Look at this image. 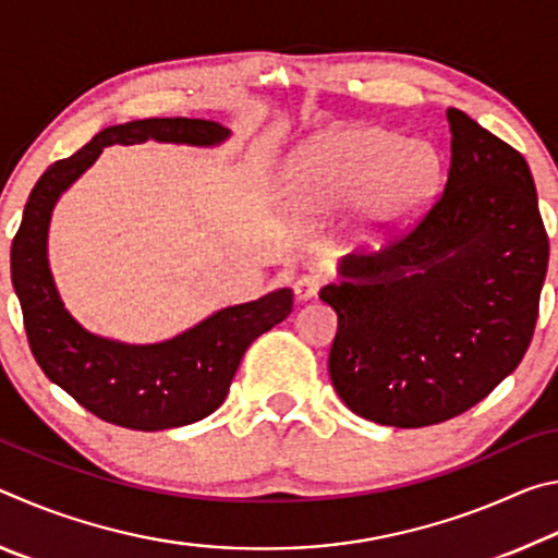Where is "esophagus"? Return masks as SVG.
<instances>
[{
    "instance_id": "34e87169",
    "label": "esophagus",
    "mask_w": 558,
    "mask_h": 558,
    "mask_svg": "<svg viewBox=\"0 0 558 558\" xmlns=\"http://www.w3.org/2000/svg\"><path fill=\"white\" fill-rule=\"evenodd\" d=\"M319 286H323V278H319L317 272H310V276H300L292 288H295V298L300 302H307L317 295Z\"/></svg>"
}]
</instances>
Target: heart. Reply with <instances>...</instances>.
Returning a JSON list of instances; mask_svg holds the SVG:
<instances>
[{"label": "heart", "instance_id": "obj_1", "mask_svg": "<svg viewBox=\"0 0 558 558\" xmlns=\"http://www.w3.org/2000/svg\"><path fill=\"white\" fill-rule=\"evenodd\" d=\"M438 157L396 132L347 125L323 132L292 155L280 174L282 196L307 221L327 219L354 202V235L384 243L428 204Z\"/></svg>", "mask_w": 558, "mask_h": 558}]
</instances>
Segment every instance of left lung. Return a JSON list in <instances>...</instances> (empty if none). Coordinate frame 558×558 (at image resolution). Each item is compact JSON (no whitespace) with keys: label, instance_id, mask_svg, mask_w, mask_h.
I'll use <instances>...</instances> for the list:
<instances>
[{"label":"left lung","instance_id":"8db88e82","mask_svg":"<svg viewBox=\"0 0 558 558\" xmlns=\"http://www.w3.org/2000/svg\"><path fill=\"white\" fill-rule=\"evenodd\" d=\"M450 169L433 209L374 256L339 260L329 376L349 411L423 428L468 411L532 342L549 239L526 159L448 108Z\"/></svg>","mask_w":558,"mask_h":558}]
</instances>
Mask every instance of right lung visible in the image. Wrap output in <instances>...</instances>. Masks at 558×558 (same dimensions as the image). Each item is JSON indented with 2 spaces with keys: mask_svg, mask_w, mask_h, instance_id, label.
<instances>
[{
  "mask_svg": "<svg viewBox=\"0 0 558 558\" xmlns=\"http://www.w3.org/2000/svg\"><path fill=\"white\" fill-rule=\"evenodd\" d=\"M231 130L214 120L147 118L100 130L69 159L53 162L32 189L12 243V286L26 337L49 379L98 418L132 430L189 426L223 403L251 342L290 315L292 290L216 310L202 323L155 344H128L93 335L69 310L49 266L56 202L110 145L147 140L216 147Z\"/></svg>",
  "mask_w": 558,
  "mask_h": 558,
  "instance_id": "1",
  "label": "right lung"
}]
</instances>
